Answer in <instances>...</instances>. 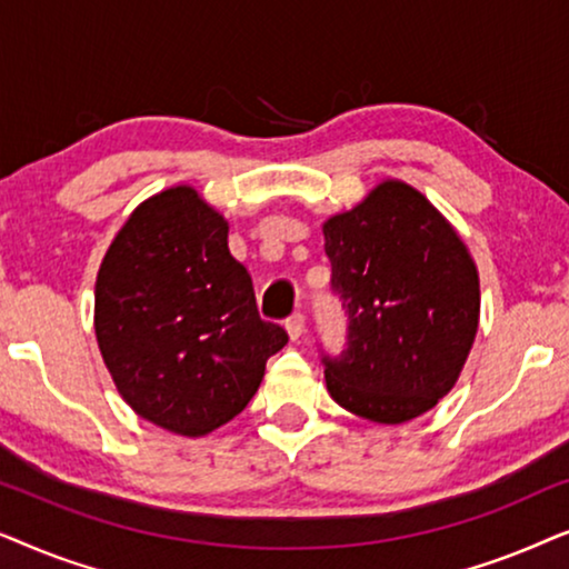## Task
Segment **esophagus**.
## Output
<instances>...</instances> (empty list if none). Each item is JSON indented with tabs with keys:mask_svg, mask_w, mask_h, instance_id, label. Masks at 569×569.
Returning <instances> with one entry per match:
<instances>
[{
	"mask_svg": "<svg viewBox=\"0 0 569 569\" xmlns=\"http://www.w3.org/2000/svg\"><path fill=\"white\" fill-rule=\"evenodd\" d=\"M284 329H287V337H290L292 341H298L302 333H306V316H302V313L290 316V318H287Z\"/></svg>",
	"mask_w": 569,
	"mask_h": 569,
	"instance_id": "34e87169",
	"label": "esophagus"
}]
</instances>
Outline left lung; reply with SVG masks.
<instances>
[{
	"instance_id": "obj_1",
	"label": "left lung",
	"mask_w": 569,
	"mask_h": 569,
	"mask_svg": "<svg viewBox=\"0 0 569 569\" xmlns=\"http://www.w3.org/2000/svg\"><path fill=\"white\" fill-rule=\"evenodd\" d=\"M347 349L323 357L331 399L378 425L430 411L479 331V271L453 224L415 186L386 178L323 222Z\"/></svg>"
}]
</instances>
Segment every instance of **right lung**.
Here are the masks:
<instances>
[{
  "instance_id": "right-lung-1",
  "label": "right lung",
  "mask_w": 569,
  "mask_h": 569,
  "mask_svg": "<svg viewBox=\"0 0 569 569\" xmlns=\"http://www.w3.org/2000/svg\"><path fill=\"white\" fill-rule=\"evenodd\" d=\"M228 220L193 186L144 199L96 279V339L116 391L147 422L204 438L246 409L287 345L261 321Z\"/></svg>"
}]
</instances>
